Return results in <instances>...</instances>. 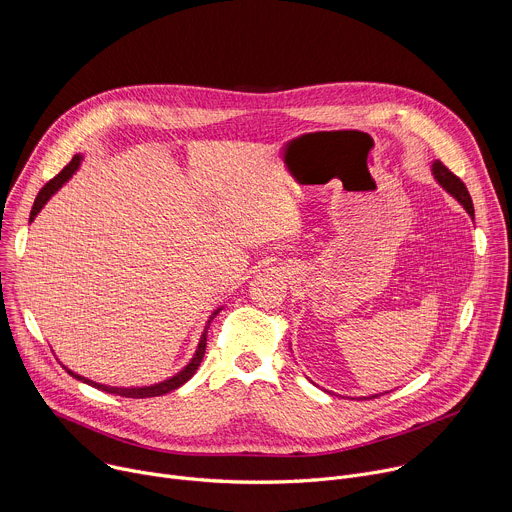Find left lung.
Listing matches in <instances>:
<instances>
[{
	"label": "left lung",
	"instance_id": "8db88e82",
	"mask_svg": "<svg viewBox=\"0 0 512 512\" xmlns=\"http://www.w3.org/2000/svg\"><path fill=\"white\" fill-rule=\"evenodd\" d=\"M431 170H433L435 180L440 182V184L468 210V214L474 218V204H472V198H470V192H468L466 184H464L456 174H452L440 160L433 162Z\"/></svg>",
	"mask_w": 512,
	"mask_h": 512
}]
</instances>
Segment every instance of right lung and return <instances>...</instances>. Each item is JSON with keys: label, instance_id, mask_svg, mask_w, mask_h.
<instances>
[{"label": "right lung", "instance_id": "right-lung-1", "mask_svg": "<svg viewBox=\"0 0 512 512\" xmlns=\"http://www.w3.org/2000/svg\"><path fill=\"white\" fill-rule=\"evenodd\" d=\"M79 164H81V156H75L72 158L64 168H62V172L60 174H56L50 182H46L44 184V188L38 192V196H36V200H34V206H32V212H30V221H34V216L40 212V208L48 202V198L72 176L75 174V170L79 168ZM216 316V312L210 316V320H208V324H206V328H204V334H202V338H200V342H198V350H196V354H194V358L190 360V364L188 367H184L176 377H172V379H168V381H164V383H158V385H152V387H137V389H119V387H107V385H99V383H93V381H89V379H85V377H79L77 373H72V371H68L66 369V373H70L72 377L75 379H79V381H83V383H87V385H93V387H97V389H101V391H105V393H113V395H121V397H131V399H145V397H158V395H166V393H170V391H174V389H178V387H182L196 371H198V367H200V362H202V358H204V350H206V332H208V326H210V322H212V318Z\"/></svg>", "mask_w": 512, "mask_h": 512}]
</instances>
